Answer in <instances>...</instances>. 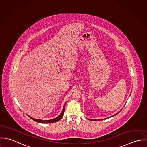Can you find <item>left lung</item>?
<instances>
[{"mask_svg":"<svg viewBox=\"0 0 147 147\" xmlns=\"http://www.w3.org/2000/svg\"><path fill=\"white\" fill-rule=\"evenodd\" d=\"M121 110H120V111H121ZM120 111H119V112H118V113H117V114H115V115H113V116H111V117H114V116H115V115H117V114H119V113H120ZM102 120H103V119H102ZM92 120V119H91V120Z\"/></svg>","mask_w":147,"mask_h":147,"instance_id":"8db88e82","label":"left lung"}]
</instances>
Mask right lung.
Masks as SVG:
<instances>
[{
	"label": "right lung",
	"mask_w": 147,
	"mask_h": 147,
	"mask_svg": "<svg viewBox=\"0 0 147 147\" xmlns=\"http://www.w3.org/2000/svg\"><path fill=\"white\" fill-rule=\"evenodd\" d=\"M66 102L65 103L64 106H63V109H62V112L61 113V114H59V117H57L56 118H54L53 119H51V120H41V119H34L33 117H30L28 115V117L32 119V120H33L34 121H36V122H38V123H55V122H57L62 117H63V113H64V111H65V105H66Z\"/></svg>",
	"instance_id": "right-lung-1"
}]
</instances>
